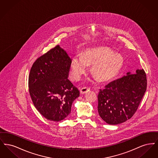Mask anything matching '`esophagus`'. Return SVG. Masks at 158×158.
<instances>
[{"instance_id": "esophagus-1", "label": "esophagus", "mask_w": 158, "mask_h": 158, "mask_svg": "<svg viewBox=\"0 0 158 158\" xmlns=\"http://www.w3.org/2000/svg\"><path fill=\"white\" fill-rule=\"evenodd\" d=\"M89 90H90V88H89V87H83L82 88H81L80 92L82 94H85Z\"/></svg>"}]
</instances>
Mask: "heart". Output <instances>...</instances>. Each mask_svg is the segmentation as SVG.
<instances>
[{
  "label": "heart",
  "mask_w": 158,
  "mask_h": 158,
  "mask_svg": "<svg viewBox=\"0 0 158 158\" xmlns=\"http://www.w3.org/2000/svg\"><path fill=\"white\" fill-rule=\"evenodd\" d=\"M94 63L92 70L100 81H108L116 75L123 64L120 54L106 47L88 48L82 55L76 54L70 63V76L79 81L88 70V64Z\"/></svg>",
  "instance_id": "1"
}]
</instances>
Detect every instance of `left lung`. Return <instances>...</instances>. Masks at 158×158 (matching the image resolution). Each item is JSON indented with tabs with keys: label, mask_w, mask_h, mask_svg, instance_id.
<instances>
[{
	"label": "left lung",
	"mask_w": 158,
	"mask_h": 158,
	"mask_svg": "<svg viewBox=\"0 0 158 158\" xmlns=\"http://www.w3.org/2000/svg\"><path fill=\"white\" fill-rule=\"evenodd\" d=\"M147 88L143 69L109 83L98 94V111L107 124L116 125L131 118L140 103Z\"/></svg>",
	"instance_id": "1"
}]
</instances>
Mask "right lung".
Instances as JSON below:
<instances>
[{
    "label": "right lung",
    "mask_w": 158,
    "mask_h": 158,
    "mask_svg": "<svg viewBox=\"0 0 158 158\" xmlns=\"http://www.w3.org/2000/svg\"><path fill=\"white\" fill-rule=\"evenodd\" d=\"M71 58L56 45L38 58L28 77L31 98L35 107L46 119L64 120L70 114L80 92L69 79Z\"/></svg>",
    "instance_id": "add662e5"
}]
</instances>
